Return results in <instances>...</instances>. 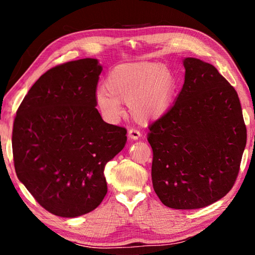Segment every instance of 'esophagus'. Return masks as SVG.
Wrapping results in <instances>:
<instances>
[{
	"mask_svg": "<svg viewBox=\"0 0 255 255\" xmlns=\"http://www.w3.org/2000/svg\"><path fill=\"white\" fill-rule=\"evenodd\" d=\"M140 136H141L140 131H138V130H136V129H132V128L128 129V138H129V139L136 140V139H138V138H139Z\"/></svg>",
	"mask_w": 255,
	"mask_h": 255,
	"instance_id": "obj_1",
	"label": "esophagus"
}]
</instances>
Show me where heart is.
<instances>
[{
  "mask_svg": "<svg viewBox=\"0 0 255 255\" xmlns=\"http://www.w3.org/2000/svg\"><path fill=\"white\" fill-rule=\"evenodd\" d=\"M106 88L96 92V103L108 122L123 117V102L135 122L148 124L166 114L173 102L176 80L163 64L133 62L119 64L108 73Z\"/></svg>",
  "mask_w": 255,
  "mask_h": 255,
  "instance_id": "obj_1",
  "label": "heart"
}]
</instances>
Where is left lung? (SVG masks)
Segmentation results:
<instances>
[{
    "label": "left lung",
    "instance_id": "8db88e82",
    "mask_svg": "<svg viewBox=\"0 0 255 255\" xmlns=\"http://www.w3.org/2000/svg\"><path fill=\"white\" fill-rule=\"evenodd\" d=\"M184 84L171 109L148 127L153 188L163 205L197 209L235 183L247 145L235 89L209 63L183 60Z\"/></svg>",
    "mask_w": 255,
    "mask_h": 255
}]
</instances>
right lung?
I'll list each match as a JSON object with an SVG mask.
<instances>
[{
	"label": "right lung",
	"instance_id": "obj_1",
	"mask_svg": "<svg viewBox=\"0 0 255 255\" xmlns=\"http://www.w3.org/2000/svg\"><path fill=\"white\" fill-rule=\"evenodd\" d=\"M101 72L96 58L50 68L16 111V175L41 207L60 217L85 215L101 204L106 164L127 141L126 129L103 122L96 108Z\"/></svg>",
	"mask_w": 255,
	"mask_h": 255
}]
</instances>
